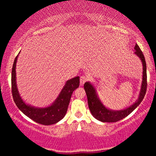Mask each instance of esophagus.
Here are the masks:
<instances>
[{
    "instance_id": "34e87169",
    "label": "esophagus",
    "mask_w": 156,
    "mask_h": 156,
    "mask_svg": "<svg viewBox=\"0 0 156 156\" xmlns=\"http://www.w3.org/2000/svg\"><path fill=\"white\" fill-rule=\"evenodd\" d=\"M87 80H88V78H87V76H81L80 77V85H83V84L85 83L86 81H87Z\"/></svg>"
}]
</instances>
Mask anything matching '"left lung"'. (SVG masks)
<instances>
[{
  "label": "left lung",
  "mask_w": 156,
  "mask_h": 156,
  "mask_svg": "<svg viewBox=\"0 0 156 156\" xmlns=\"http://www.w3.org/2000/svg\"><path fill=\"white\" fill-rule=\"evenodd\" d=\"M134 50H135L134 53L140 58L141 62H142L143 74L142 82H141L139 98L133 105H130L128 108L119 111H114L107 108L100 100L98 93H97L96 89L94 88V86L89 81L84 83L83 87L87 96L89 110L92 113L93 117L98 120L103 122H116L121 120L128 115H129L134 109L136 108V107L140 104L141 102L144 99L147 91V83L146 62L144 59V55H143L142 52H141L137 44H136Z\"/></svg>",
  "instance_id": "obj_1"
}]
</instances>
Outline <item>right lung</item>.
<instances>
[{
	"instance_id": "add662e5",
	"label": "right lung",
	"mask_w": 156,
	"mask_h": 156,
	"mask_svg": "<svg viewBox=\"0 0 156 156\" xmlns=\"http://www.w3.org/2000/svg\"><path fill=\"white\" fill-rule=\"evenodd\" d=\"M16 56L12 70V92L16 105L25 115L36 122L44 125L55 124L62 119L67 113L68 105L73 91L79 87L80 77L77 76L68 80L63 89L51 105L44 108H38L26 104L20 97L16 82Z\"/></svg>"
}]
</instances>
